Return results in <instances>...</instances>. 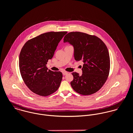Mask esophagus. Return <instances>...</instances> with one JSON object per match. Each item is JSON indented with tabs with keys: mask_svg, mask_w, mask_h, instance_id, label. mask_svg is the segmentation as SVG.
<instances>
[{
	"mask_svg": "<svg viewBox=\"0 0 133 133\" xmlns=\"http://www.w3.org/2000/svg\"><path fill=\"white\" fill-rule=\"evenodd\" d=\"M68 74V73L66 72H63L62 73V74H63V75H67Z\"/></svg>",
	"mask_w": 133,
	"mask_h": 133,
	"instance_id": "34e87169",
	"label": "esophagus"
}]
</instances>
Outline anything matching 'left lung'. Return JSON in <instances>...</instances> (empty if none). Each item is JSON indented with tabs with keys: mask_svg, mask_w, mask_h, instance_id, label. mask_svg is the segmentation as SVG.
Masks as SVG:
<instances>
[{
	"mask_svg": "<svg viewBox=\"0 0 133 133\" xmlns=\"http://www.w3.org/2000/svg\"><path fill=\"white\" fill-rule=\"evenodd\" d=\"M63 42L73 46L75 59L84 63L82 75L72 73L74 77L71 82L72 88L81 95L97 92L107 81L110 72V59L106 45L97 36L80 32L69 33Z\"/></svg>",
	"mask_w": 133,
	"mask_h": 133,
	"instance_id": "obj_1",
	"label": "left lung"
}]
</instances>
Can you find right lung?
<instances>
[{"label":"right lung","instance_id":"add662e5","mask_svg":"<svg viewBox=\"0 0 133 133\" xmlns=\"http://www.w3.org/2000/svg\"><path fill=\"white\" fill-rule=\"evenodd\" d=\"M67 32H50L28 40L19 55L20 72L22 79L33 93L47 96L58 89L62 78L61 72L48 70L57 45Z\"/></svg>","mask_w":133,"mask_h":133}]
</instances>
